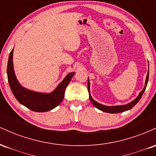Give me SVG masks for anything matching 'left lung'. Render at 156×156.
<instances>
[{
	"mask_svg": "<svg viewBox=\"0 0 156 156\" xmlns=\"http://www.w3.org/2000/svg\"><path fill=\"white\" fill-rule=\"evenodd\" d=\"M148 78H149V70H148L147 75L144 88L143 89V90L141 91L140 93H139V96H138L135 100H133V101L130 102V103H128V104L122 105H115V106H107V105H102V104H101V103H98V102L94 101V100L92 99V96H91V94H90V89H89L90 84H89V80L88 79V91H89V100H90V101L92 102V104L94 105V106H95L97 108H98L99 110L102 111V112H107V113H111V114H116V113H120V112H125V111L130 110V109H131L132 108H133L134 105L136 104L139 101V100L141 99V96H142L143 93H144V91H145L147 85Z\"/></svg>",
	"mask_w": 156,
	"mask_h": 156,
	"instance_id": "8db88e82",
	"label": "left lung"
}]
</instances>
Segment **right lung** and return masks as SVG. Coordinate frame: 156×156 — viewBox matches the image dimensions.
<instances>
[{
	"instance_id": "1",
	"label": "right lung",
	"mask_w": 156,
	"mask_h": 156,
	"mask_svg": "<svg viewBox=\"0 0 156 156\" xmlns=\"http://www.w3.org/2000/svg\"><path fill=\"white\" fill-rule=\"evenodd\" d=\"M75 73H70L51 93L36 92L25 89L16 78L13 67V49L9 56L7 76L11 90L20 104L36 112H45L52 110L63 101L64 92Z\"/></svg>"
}]
</instances>
